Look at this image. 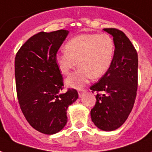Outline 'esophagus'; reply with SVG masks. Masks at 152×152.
I'll return each instance as SVG.
<instances>
[{"label": "esophagus", "mask_w": 152, "mask_h": 152, "mask_svg": "<svg viewBox=\"0 0 152 152\" xmlns=\"http://www.w3.org/2000/svg\"><path fill=\"white\" fill-rule=\"evenodd\" d=\"M85 92H86V90H85V89H84V88H80L79 90H78V94H79L80 97L83 96V94H84Z\"/></svg>", "instance_id": "34e87169"}]
</instances>
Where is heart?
Masks as SVG:
<instances>
[{
	"instance_id": "b5f03b06",
	"label": "heart",
	"mask_w": 152,
	"mask_h": 152,
	"mask_svg": "<svg viewBox=\"0 0 152 152\" xmlns=\"http://www.w3.org/2000/svg\"><path fill=\"white\" fill-rule=\"evenodd\" d=\"M64 48L65 51L56 56V64L64 75H69L78 62L79 68L69 76L66 84L80 88L107 72L113 61L114 42L107 34H85L70 39Z\"/></svg>"
}]
</instances>
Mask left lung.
<instances>
[{
  "instance_id": "1",
  "label": "left lung",
  "mask_w": 152,
  "mask_h": 152,
  "mask_svg": "<svg viewBox=\"0 0 152 152\" xmlns=\"http://www.w3.org/2000/svg\"><path fill=\"white\" fill-rule=\"evenodd\" d=\"M113 36L114 54L110 67L98 82L90 87L97 93L91 118L96 127L104 131L119 128L133 109L138 88V54L122 31L106 28Z\"/></svg>"
}]
</instances>
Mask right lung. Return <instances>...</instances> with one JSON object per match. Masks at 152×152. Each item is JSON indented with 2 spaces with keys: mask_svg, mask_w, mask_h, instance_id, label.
Here are the masks:
<instances>
[{
  "mask_svg": "<svg viewBox=\"0 0 152 152\" xmlns=\"http://www.w3.org/2000/svg\"><path fill=\"white\" fill-rule=\"evenodd\" d=\"M68 30L39 32L22 45L15 57V80L20 108L30 125L45 134L58 133L67 122L68 106L78 93L64 88L56 56Z\"/></svg>",
  "mask_w": 152,
  "mask_h": 152,
  "instance_id": "add662e5",
  "label": "right lung"
}]
</instances>
